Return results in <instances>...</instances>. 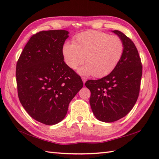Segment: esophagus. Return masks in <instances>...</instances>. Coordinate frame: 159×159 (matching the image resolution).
I'll return each instance as SVG.
<instances>
[{
	"label": "esophagus",
	"instance_id": "1",
	"mask_svg": "<svg viewBox=\"0 0 159 159\" xmlns=\"http://www.w3.org/2000/svg\"><path fill=\"white\" fill-rule=\"evenodd\" d=\"M82 80L83 81L84 84H85V82H86V80H87V78H86V77H82Z\"/></svg>",
	"mask_w": 159,
	"mask_h": 159
}]
</instances>
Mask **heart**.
I'll use <instances>...</instances> for the list:
<instances>
[{
    "label": "heart",
    "mask_w": 159,
    "mask_h": 159,
    "mask_svg": "<svg viewBox=\"0 0 159 159\" xmlns=\"http://www.w3.org/2000/svg\"><path fill=\"white\" fill-rule=\"evenodd\" d=\"M124 50V43L119 37L89 30L73 37L72 43H65L62 53L69 68L77 69L83 64L86 57L87 65L79 69L80 73L103 77L116 67Z\"/></svg>",
    "instance_id": "1"
}]
</instances>
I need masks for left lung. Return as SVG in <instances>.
<instances>
[{
	"label": "left lung",
	"instance_id": "obj_1",
	"mask_svg": "<svg viewBox=\"0 0 159 159\" xmlns=\"http://www.w3.org/2000/svg\"><path fill=\"white\" fill-rule=\"evenodd\" d=\"M122 40L125 50L116 67L103 78L88 80L90 104L94 115L105 122L117 121L131 110L139 97L142 65L135 44L119 30L113 31Z\"/></svg>",
	"mask_w": 159,
	"mask_h": 159
}]
</instances>
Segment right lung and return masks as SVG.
I'll return each instance as SVG.
<instances>
[{"mask_svg": "<svg viewBox=\"0 0 159 159\" xmlns=\"http://www.w3.org/2000/svg\"><path fill=\"white\" fill-rule=\"evenodd\" d=\"M64 30L33 34L16 65L17 94L32 118L47 125L62 121L83 82L66 65L62 48L69 37Z\"/></svg>", "mask_w": 159, "mask_h": 159, "instance_id": "obj_1", "label": "right lung"}]
</instances>
